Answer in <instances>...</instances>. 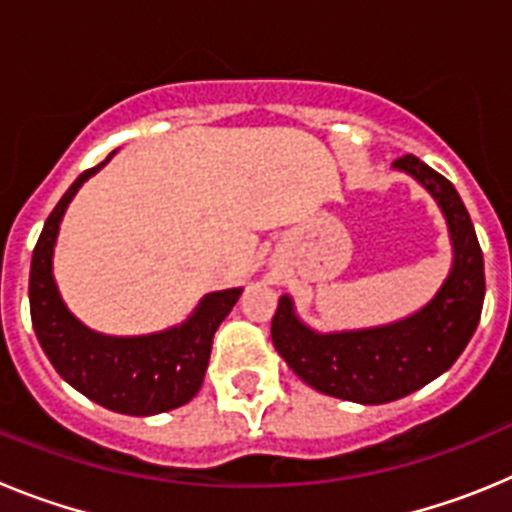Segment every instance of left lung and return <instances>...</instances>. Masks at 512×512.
<instances>
[{
	"label": "left lung",
	"mask_w": 512,
	"mask_h": 512,
	"mask_svg": "<svg viewBox=\"0 0 512 512\" xmlns=\"http://www.w3.org/2000/svg\"><path fill=\"white\" fill-rule=\"evenodd\" d=\"M392 166L431 192L449 225L454 261L433 300L397 323L318 333L297 318L295 302L284 295L271 320V341L302 382L361 405L400 400L451 369L474 336L485 302V259L454 184L418 156H402Z\"/></svg>",
	"instance_id": "left-lung-1"
}]
</instances>
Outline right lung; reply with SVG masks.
Listing matches in <instances>:
<instances>
[{"instance_id": "add662e5", "label": "right lung", "mask_w": 512, "mask_h": 512, "mask_svg": "<svg viewBox=\"0 0 512 512\" xmlns=\"http://www.w3.org/2000/svg\"><path fill=\"white\" fill-rule=\"evenodd\" d=\"M110 158L79 174L45 220L30 264V318L45 356L74 390L115 413L156 415L182 408L200 392L212 336L243 289L210 292L182 325L148 336H104L76 320L58 295L53 248L74 194Z\"/></svg>"}]
</instances>
